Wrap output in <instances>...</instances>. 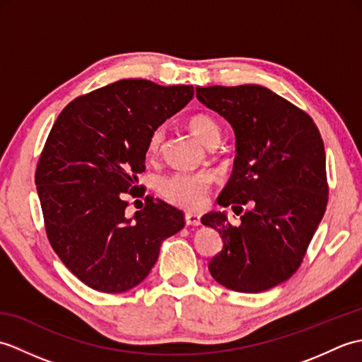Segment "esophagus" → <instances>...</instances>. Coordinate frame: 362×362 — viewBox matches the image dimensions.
<instances>
[{"mask_svg":"<svg viewBox=\"0 0 362 362\" xmlns=\"http://www.w3.org/2000/svg\"><path fill=\"white\" fill-rule=\"evenodd\" d=\"M185 222L188 226H201V214L197 213H187Z\"/></svg>","mask_w":362,"mask_h":362,"instance_id":"34e87169","label":"esophagus"}]
</instances>
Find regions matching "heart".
Here are the masks:
<instances>
[{"instance_id": "heart-1", "label": "heart", "mask_w": 362, "mask_h": 362, "mask_svg": "<svg viewBox=\"0 0 362 362\" xmlns=\"http://www.w3.org/2000/svg\"><path fill=\"white\" fill-rule=\"evenodd\" d=\"M189 129L205 146L211 140H216L221 135L218 122L206 115H196L189 119ZM161 140H163V127H157L149 136L148 153H157ZM213 182V174L209 171L185 173L177 171L163 175L158 180L157 189L160 196L169 204L180 206V209L196 210L206 202V196Z\"/></svg>"}]
</instances>
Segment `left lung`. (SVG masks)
<instances>
[{
	"label": "left lung",
	"instance_id": "obj_1",
	"mask_svg": "<svg viewBox=\"0 0 362 362\" xmlns=\"http://www.w3.org/2000/svg\"><path fill=\"white\" fill-rule=\"evenodd\" d=\"M196 96L228 121L236 138L233 174L219 205H253L236 227L226 211L204 214L202 224L224 243L209 271L227 289L267 291L297 271L324 218V141L310 115L266 87H196Z\"/></svg>",
	"mask_w": 362,
	"mask_h": 362
}]
</instances>
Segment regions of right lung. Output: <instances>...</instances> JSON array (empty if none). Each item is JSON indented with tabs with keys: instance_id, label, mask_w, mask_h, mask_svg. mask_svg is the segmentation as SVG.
<instances>
[{
	"instance_id": "add662e5",
	"label": "right lung",
	"mask_w": 362,
	"mask_h": 362,
	"mask_svg": "<svg viewBox=\"0 0 362 362\" xmlns=\"http://www.w3.org/2000/svg\"><path fill=\"white\" fill-rule=\"evenodd\" d=\"M193 86L122 79L76 98L54 122L35 171L46 235L62 263L91 289L140 284L161 243L185 226L160 199L126 216V193L144 171L151 134L193 99Z\"/></svg>"
}]
</instances>
